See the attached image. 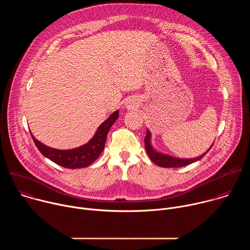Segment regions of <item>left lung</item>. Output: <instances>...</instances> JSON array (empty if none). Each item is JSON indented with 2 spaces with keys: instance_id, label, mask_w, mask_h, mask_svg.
Instances as JSON below:
<instances>
[{
  "instance_id": "1",
  "label": "left lung",
  "mask_w": 250,
  "mask_h": 250,
  "mask_svg": "<svg viewBox=\"0 0 250 250\" xmlns=\"http://www.w3.org/2000/svg\"><path fill=\"white\" fill-rule=\"evenodd\" d=\"M150 132L147 129L146 130V135L145 138V145H146V150L149 156V158L158 166L164 167V168H178V167H183V166H187L193 162H196L200 159H202L207 152L209 150H207V152H205L204 154L196 157V158H191V159H183V158H176L170 155H166L160 152H157L154 150V148L152 147L151 144H150ZM213 145V144H212ZM211 146L209 148H211Z\"/></svg>"
}]
</instances>
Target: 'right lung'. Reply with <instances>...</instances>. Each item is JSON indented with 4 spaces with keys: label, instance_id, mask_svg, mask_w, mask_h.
I'll return each instance as SVG.
<instances>
[{
    "label": "right lung",
    "instance_id": "1",
    "mask_svg": "<svg viewBox=\"0 0 250 250\" xmlns=\"http://www.w3.org/2000/svg\"><path fill=\"white\" fill-rule=\"evenodd\" d=\"M118 118L119 111H116L98 127L95 135L88 144L74 149L59 150L48 147L38 139H35L32 133L30 134L35 146L46 158L65 168H84L92 164L100 156L104 147L106 135H108L111 126L115 124Z\"/></svg>",
    "mask_w": 250,
    "mask_h": 250
}]
</instances>
